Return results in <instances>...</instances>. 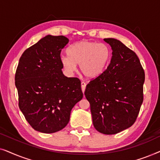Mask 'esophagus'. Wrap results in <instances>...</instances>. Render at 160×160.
Returning <instances> with one entry per match:
<instances>
[{"mask_svg":"<svg viewBox=\"0 0 160 160\" xmlns=\"http://www.w3.org/2000/svg\"><path fill=\"white\" fill-rule=\"evenodd\" d=\"M86 85H87L86 83L84 82H82V83H81V86H82V90L83 92V93L84 92L85 89H86Z\"/></svg>","mask_w":160,"mask_h":160,"instance_id":"1","label":"esophagus"}]
</instances>
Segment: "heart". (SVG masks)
I'll use <instances>...</instances> for the list:
<instances>
[{
    "instance_id": "obj_1",
    "label": "heart",
    "mask_w": 160,
    "mask_h": 160,
    "mask_svg": "<svg viewBox=\"0 0 160 160\" xmlns=\"http://www.w3.org/2000/svg\"><path fill=\"white\" fill-rule=\"evenodd\" d=\"M68 54V55H62L60 58L65 71L68 74L73 73L76 71V65H79L82 73L89 78L101 75L111 58V51L108 45L87 40L73 43Z\"/></svg>"
}]
</instances>
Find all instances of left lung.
<instances>
[{
	"mask_svg": "<svg viewBox=\"0 0 160 160\" xmlns=\"http://www.w3.org/2000/svg\"><path fill=\"white\" fill-rule=\"evenodd\" d=\"M112 57L107 69L87 85L93 125L113 135L126 130L137 119L143 100L145 73L136 54L115 38H104Z\"/></svg>",
	"mask_w": 160,
	"mask_h": 160,
	"instance_id": "obj_1",
	"label": "left lung"
}]
</instances>
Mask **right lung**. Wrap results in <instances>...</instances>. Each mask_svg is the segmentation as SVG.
I'll return each mask as SVG.
<instances>
[{"label": "right lung", "instance_id": "add662e5", "mask_svg": "<svg viewBox=\"0 0 160 160\" xmlns=\"http://www.w3.org/2000/svg\"><path fill=\"white\" fill-rule=\"evenodd\" d=\"M69 42L47 35L22 54L15 74L19 107L35 130L60 131L69 122L73 106L82 99L81 82L63 75L60 52Z\"/></svg>", "mask_w": 160, "mask_h": 160}]
</instances>
